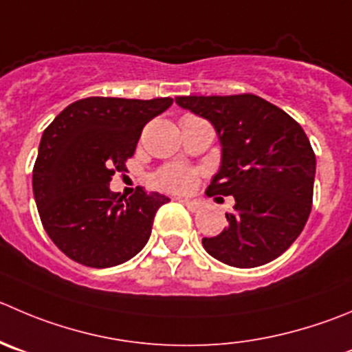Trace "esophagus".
<instances>
[{"mask_svg": "<svg viewBox=\"0 0 352 352\" xmlns=\"http://www.w3.org/2000/svg\"><path fill=\"white\" fill-rule=\"evenodd\" d=\"M178 200L190 210V212H197V209H199V202H197V200L193 199H178Z\"/></svg>", "mask_w": 352, "mask_h": 352, "instance_id": "esophagus-1", "label": "esophagus"}]
</instances>
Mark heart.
Returning a JSON list of instances; mask_svg holds the SVG:
<instances>
[{
    "mask_svg": "<svg viewBox=\"0 0 352 352\" xmlns=\"http://www.w3.org/2000/svg\"><path fill=\"white\" fill-rule=\"evenodd\" d=\"M197 182V173L183 164H173V166L162 167L155 174V183L162 190L174 193H182L192 188Z\"/></svg>",
    "mask_w": 352,
    "mask_h": 352,
    "instance_id": "obj_1",
    "label": "heart"
}]
</instances>
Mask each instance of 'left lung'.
Returning a JSON list of instances; mask_svg holds the SVG:
<instances>
[{"mask_svg": "<svg viewBox=\"0 0 352 352\" xmlns=\"http://www.w3.org/2000/svg\"><path fill=\"white\" fill-rule=\"evenodd\" d=\"M176 103L210 120L223 145L207 197L235 199L228 228L202 239L204 249L235 267L282 256L302 232L313 204L316 157L300 124L252 93L178 96Z\"/></svg>", "mask_w": 352, "mask_h": 352, "instance_id": "obj_1", "label": "left lung"}]
</instances>
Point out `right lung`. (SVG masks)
<instances>
[{
  "mask_svg": "<svg viewBox=\"0 0 352 352\" xmlns=\"http://www.w3.org/2000/svg\"><path fill=\"white\" fill-rule=\"evenodd\" d=\"M173 98L89 96L63 109L43 133L32 190L43 228L76 263L110 267L146 245L155 212L169 199L142 186L129 199L110 192L145 124Z\"/></svg>",
  "mask_w": 352,
  "mask_h": 352,
  "instance_id": "add662e5",
  "label": "right lung"
}]
</instances>
